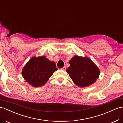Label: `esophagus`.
<instances>
[{
  "label": "esophagus",
  "mask_w": 123,
  "mask_h": 123,
  "mask_svg": "<svg viewBox=\"0 0 123 123\" xmlns=\"http://www.w3.org/2000/svg\"><path fill=\"white\" fill-rule=\"evenodd\" d=\"M66 68H66V67H65V66H64V67H63L62 68H61V70H64V71H65V70H66Z\"/></svg>",
  "instance_id": "esophagus-1"
}]
</instances>
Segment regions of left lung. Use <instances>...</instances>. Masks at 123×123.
Instances as JSON below:
<instances>
[{
    "mask_svg": "<svg viewBox=\"0 0 123 123\" xmlns=\"http://www.w3.org/2000/svg\"><path fill=\"white\" fill-rule=\"evenodd\" d=\"M69 63L70 67L67 72L77 86H88L95 82L99 76V68L89 58L75 55Z\"/></svg>",
    "mask_w": 123,
    "mask_h": 123,
    "instance_id": "1",
    "label": "left lung"
}]
</instances>
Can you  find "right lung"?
<instances>
[{"label": "right lung", "instance_id": "obj_1", "mask_svg": "<svg viewBox=\"0 0 123 123\" xmlns=\"http://www.w3.org/2000/svg\"><path fill=\"white\" fill-rule=\"evenodd\" d=\"M56 70L55 62L50 61L46 56H34L25 65L22 74L28 83L37 87L45 85Z\"/></svg>", "mask_w": 123, "mask_h": 123}]
</instances>
